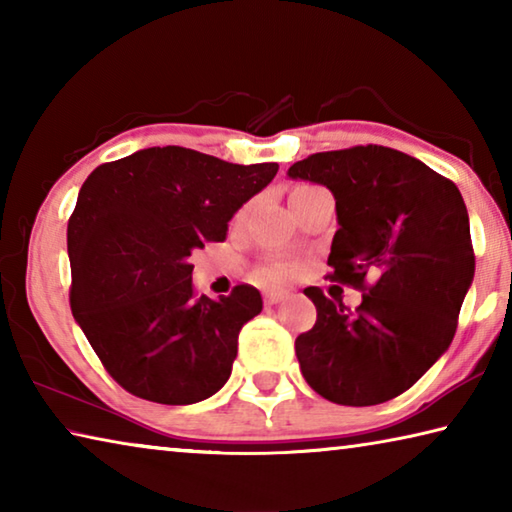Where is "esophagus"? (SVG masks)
I'll return each mask as SVG.
<instances>
[{
  "instance_id": "34e87169",
  "label": "esophagus",
  "mask_w": 512,
  "mask_h": 512,
  "mask_svg": "<svg viewBox=\"0 0 512 512\" xmlns=\"http://www.w3.org/2000/svg\"><path fill=\"white\" fill-rule=\"evenodd\" d=\"M284 296H287V293H284V291H266L264 293V305L266 307H273V305H277V302H282Z\"/></svg>"
}]
</instances>
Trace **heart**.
Wrapping results in <instances>:
<instances>
[{
	"instance_id": "1",
	"label": "heart",
	"mask_w": 512,
	"mask_h": 512,
	"mask_svg": "<svg viewBox=\"0 0 512 512\" xmlns=\"http://www.w3.org/2000/svg\"><path fill=\"white\" fill-rule=\"evenodd\" d=\"M309 189H314V187H311V185H298L296 189H293L291 198L302 194V192H309ZM291 273H293L291 266H287V264H268V266L262 268V271H259V275H262L264 280H268V282L287 280V277H291Z\"/></svg>"
}]
</instances>
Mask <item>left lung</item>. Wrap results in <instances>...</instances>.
<instances>
[{
  "mask_svg": "<svg viewBox=\"0 0 512 512\" xmlns=\"http://www.w3.org/2000/svg\"><path fill=\"white\" fill-rule=\"evenodd\" d=\"M289 178L334 194L339 230L329 277L368 291L350 309L318 287L305 289L318 316L296 339L302 377L334 404L393 400L456 334L474 280L463 196L424 162L377 144L314 153L289 167Z\"/></svg>",
  "mask_w": 512,
  "mask_h": 512,
  "instance_id": "obj_1",
  "label": "left lung"
}]
</instances>
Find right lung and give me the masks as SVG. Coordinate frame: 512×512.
<instances>
[{"instance_id":"right-lung-1","label":"right lung","mask_w":512,"mask_h":512,"mask_svg":"<svg viewBox=\"0 0 512 512\" xmlns=\"http://www.w3.org/2000/svg\"><path fill=\"white\" fill-rule=\"evenodd\" d=\"M275 173V162L153 146L85 180L67 223L69 305L128 393L194 404L228 381L239 332L262 311V296L239 284L230 296L196 298L189 257L223 241L228 221Z\"/></svg>"}]
</instances>
